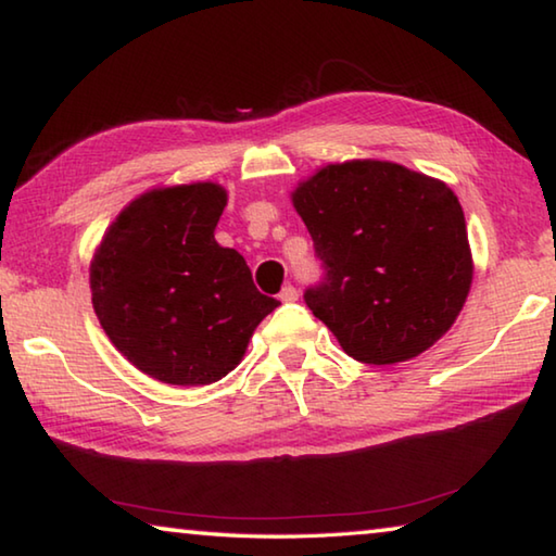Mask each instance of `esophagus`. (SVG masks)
Instances as JSON below:
<instances>
[{
	"label": "esophagus",
	"mask_w": 556,
	"mask_h": 556,
	"mask_svg": "<svg viewBox=\"0 0 556 556\" xmlns=\"http://www.w3.org/2000/svg\"><path fill=\"white\" fill-rule=\"evenodd\" d=\"M279 299L285 301V304H294V301L299 299V291H296V287H294V285H287L285 289L279 291Z\"/></svg>",
	"instance_id": "34e87169"
}]
</instances>
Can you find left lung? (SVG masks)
I'll return each instance as SVG.
<instances>
[{
    "label": "left lung",
    "instance_id": "8db88e82",
    "mask_svg": "<svg viewBox=\"0 0 556 556\" xmlns=\"http://www.w3.org/2000/svg\"><path fill=\"white\" fill-rule=\"evenodd\" d=\"M321 260L306 306L368 365L412 361L466 304L473 260L454 191L392 162L328 164L291 193Z\"/></svg>",
    "mask_w": 556,
    "mask_h": 556
}]
</instances>
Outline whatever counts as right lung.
Instances as JSON below:
<instances>
[{"label": "right lung", "instance_id": "obj_1", "mask_svg": "<svg viewBox=\"0 0 556 556\" xmlns=\"http://www.w3.org/2000/svg\"><path fill=\"white\" fill-rule=\"evenodd\" d=\"M225 203V188L211 181L154 188L117 215L92 257L100 326L159 382L225 378L279 306L260 294L240 252L215 242Z\"/></svg>", "mask_w": 556, "mask_h": 556}]
</instances>
